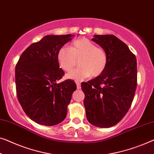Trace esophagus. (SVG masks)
Instances as JSON below:
<instances>
[{
    "mask_svg": "<svg viewBox=\"0 0 154 154\" xmlns=\"http://www.w3.org/2000/svg\"><path fill=\"white\" fill-rule=\"evenodd\" d=\"M75 84H76V86H77V89L78 90H80L81 89V82L79 81H75Z\"/></svg>",
    "mask_w": 154,
    "mask_h": 154,
    "instance_id": "esophagus-1",
    "label": "esophagus"
}]
</instances>
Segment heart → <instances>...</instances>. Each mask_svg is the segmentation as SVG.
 <instances>
[{
  "mask_svg": "<svg viewBox=\"0 0 154 154\" xmlns=\"http://www.w3.org/2000/svg\"><path fill=\"white\" fill-rule=\"evenodd\" d=\"M57 59L60 66L65 72H70L79 60V67L66 74L67 79L75 81H82L90 75L99 76L108 64L106 51L86 38L75 40L69 48H60Z\"/></svg>",
  "mask_w": 154,
  "mask_h": 154,
  "instance_id": "obj_1",
  "label": "heart"
}]
</instances>
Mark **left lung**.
Returning a JSON list of instances; mask_svg holds the SVG:
<instances>
[{
  "mask_svg": "<svg viewBox=\"0 0 154 154\" xmlns=\"http://www.w3.org/2000/svg\"><path fill=\"white\" fill-rule=\"evenodd\" d=\"M106 51L108 64L103 73L81 84L88 122L109 128L121 121L132 104L137 88V60L125 43L112 35L92 39Z\"/></svg>",
  "mask_w": 154,
  "mask_h": 154,
  "instance_id": "1",
  "label": "left lung"
}]
</instances>
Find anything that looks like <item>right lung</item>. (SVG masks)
Instances as JSON below:
<instances>
[{
    "instance_id": "1",
    "label": "right lung",
    "mask_w": 154,
    "mask_h": 154,
    "mask_svg": "<svg viewBox=\"0 0 154 154\" xmlns=\"http://www.w3.org/2000/svg\"><path fill=\"white\" fill-rule=\"evenodd\" d=\"M73 35H46L23 51L15 68L18 100L32 121L54 126L65 119L76 85L72 80L57 83L64 75L57 59L59 49Z\"/></svg>"
}]
</instances>
